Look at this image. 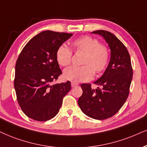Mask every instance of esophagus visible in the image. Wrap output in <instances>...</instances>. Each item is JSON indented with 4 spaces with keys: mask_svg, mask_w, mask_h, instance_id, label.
<instances>
[{
    "mask_svg": "<svg viewBox=\"0 0 147 147\" xmlns=\"http://www.w3.org/2000/svg\"><path fill=\"white\" fill-rule=\"evenodd\" d=\"M78 85H79V84H78L77 83H74V82H72L71 83V87H75L76 86H77Z\"/></svg>",
    "mask_w": 147,
    "mask_h": 147,
    "instance_id": "34e87169",
    "label": "esophagus"
}]
</instances>
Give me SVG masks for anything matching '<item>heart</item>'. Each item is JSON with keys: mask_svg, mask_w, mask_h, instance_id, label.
I'll list each match as a JSON object with an SVG mask.
<instances>
[{"mask_svg": "<svg viewBox=\"0 0 147 147\" xmlns=\"http://www.w3.org/2000/svg\"><path fill=\"white\" fill-rule=\"evenodd\" d=\"M72 49L76 53H84L81 64L79 67H70L65 70L64 77L74 83L90 81L96 74L101 73L107 68L110 60L108 48L100 43L97 38L90 36H82L71 42ZM56 60L63 67L71 63L72 51L65 45H61L56 51Z\"/></svg>", "mask_w": 147, "mask_h": 147, "instance_id": "1", "label": "heart"}]
</instances>
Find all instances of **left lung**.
<instances>
[{"label": "left lung", "instance_id": "1", "mask_svg": "<svg viewBox=\"0 0 147 147\" xmlns=\"http://www.w3.org/2000/svg\"><path fill=\"white\" fill-rule=\"evenodd\" d=\"M92 33L101 35L109 44L111 60L103 75L94 84H81L83 94L78 104L83 113L91 118L103 120L110 118L120 110L129 93L133 70L127 48L114 34L105 30Z\"/></svg>", "mask_w": 147, "mask_h": 147}]
</instances>
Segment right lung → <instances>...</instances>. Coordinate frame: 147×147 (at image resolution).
<instances>
[{"label":"right lung","instance_id":"right-lung-1","mask_svg":"<svg viewBox=\"0 0 147 147\" xmlns=\"http://www.w3.org/2000/svg\"><path fill=\"white\" fill-rule=\"evenodd\" d=\"M71 36L70 33L43 31L22 50L16 64L14 87L18 104L29 118L45 121L54 117L71 89L69 81L53 83L62 73L56 51Z\"/></svg>","mask_w":147,"mask_h":147}]
</instances>
